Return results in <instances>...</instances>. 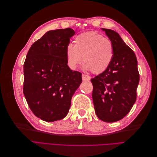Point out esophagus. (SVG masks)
<instances>
[{
    "instance_id": "34e87169",
    "label": "esophagus",
    "mask_w": 157,
    "mask_h": 157,
    "mask_svg": "<svg viewBox=\"0 0 157 157\" xmlns=\"http://www.w3.org/2000/svg\"><path fill=\"white\" fill-rule=\"evenodd\" d=\"M82 78L83 81H89V80H90V77H89V76L86 75H84V74H83L82 75Z\"/></svg>"
}]
</instances>
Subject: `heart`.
Wrapping results in <instances>:
<instances>
[{
  "instance_id": "heart-1",
  "label": "heart",
  "mask_w": 157,
  "mask_h": 157,
  "mask_svg": "<svg viewBox=\"0 0 157 157\" xmlns=\"http://www.w3.org/2000/svg\"><path fill=\"white\" fill-rule=\"evenodd\" d=\"M114 56L112 42L101 33L90 31L82 33L75 38L73 45L66 49L69 67L75 69L82 61L84 69L94 74H100L110 66Z\"/></svg>"
}]
</instances>
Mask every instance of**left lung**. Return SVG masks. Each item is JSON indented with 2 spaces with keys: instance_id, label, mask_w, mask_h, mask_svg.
Masks as SVG:
<instances>
[{
  "instance_id": "left-lung-1",
  "label": "left lung",
  "mask_w": 157,
  "mask_h": 157,
  "mask_svg": "<svg viewBox=\"0 0 157 157\" xmlns=\"http://www.w3.org/2000/svg\"><path fill=\"white\" fill-rule=\"evenodd\" d=\"M102 30L112 42L114 56L109 68L91 79L92 99L99 119L113 122L124 118L135 103L140 74L134 51L115 31Z\"/></svg>"
}]
</instances>
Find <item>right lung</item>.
<instances>
[{
    "mask_svg": "<svg viewBox=\"0 0 157 157\" xmlns=\"http://www.w3.org/2000/svg\"><path fill=\"white\" fill-rule=\"evenodd\" d=\"M75 32L71 28L47 32L31 46L23 65V91L29 108L42 121L62 119L82 82V74L67 65L66 49Z\"/></svg>",
    "mask_w": 157,
    "mask_h": 157,
    "instance_id": "obj_1",
    "label": "right lung"
}]
</instances>
